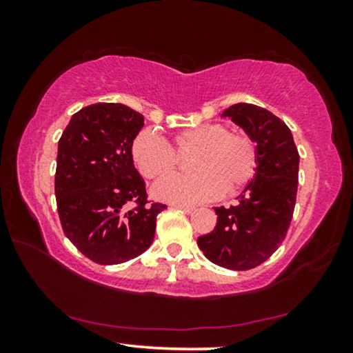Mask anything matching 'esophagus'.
Here are the masks:
<instances>
[{
	"label": "esophagus",
	"mask_w": 353,
	"mask_h": 353,
	"mask_svg": "<svg viewBox=\"0 0 353 353\" xmlns=\"http://www.w3.org/2000/svg\"><path fill=\"white\" fill-rule=\"evenodd\" d=\"M171 205L174 207V208H179V210H182V212H185V213H191V212H193V207L185 205V204H171Z\"/></svg>",
	"instance_id": "1"
}]
</instances>
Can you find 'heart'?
<instances>
[{
	"label": "heart",
	"mask_w": 353,
	"mask_h": 353,
	"mask_svg": "<svg viewBox=\"0 0 353 353\" xmlns=\"http://www.w3.org/2000/svg\"><path fill=\"white\" fill-rule=\"evenodd\" d=\"M179 154L190 155L191 174L166 177L155 185V198L172 204H194L223 193L232 194L249 183L256 170V148L246 134L223 123L179 130L172 137ZM132 160L146 179H162L177 166V155L162 137L143 130L132 143Z\"/></svg>",
	"instance_id": "heart-1"
}]
</instances>
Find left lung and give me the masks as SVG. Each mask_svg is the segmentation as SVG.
<instances>
[{
	"label": "left lung",
	"mask_w": 353,
	"mask_h": 353,
	"mask_svg": "<svg viewBox=\"0 0 353 353\" xmlns=\"http://www.w3.org/2000/svg\"><path fill=\"white\" fill-rule=\"evenodd\" d=\"M256 143V172L238 204L214 207L216 225L198 238L214 265L248 271L265 263L283 243L294 213L299 152L290 128L263 107L238 103L224 110Z\"/></svg>",
	"instance_id": "1"
}]
</instances>
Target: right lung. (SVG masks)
<instances>
[{"label":"right lung","mask_w":353,"mask_h":353,"mask_svg":"<svg viewBox=\"0 0 353 353\" xmlns=\"http://www.w3.org/2000/svg\"><path fill=\"white\" fill-rule=\"evenodd\" d=\"M143 115L124 104L98 103L76 112L59 140L56 201L65 236L98 265L145 252L166 205L148 201L132 160Z\"/></svg>","instance_id":"obj_1"}]
</instances>
